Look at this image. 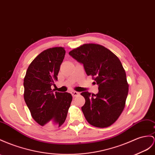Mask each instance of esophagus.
I'll return each mask as SVG.
<instances>
[{"mask_svg":"<svg viewBox=\"0 0 155 155\" xmlns=\"http://www.w3.org/2000/svg\"><path fill=\"white\" fill-rule=\"evenodd\" d=\"M71 94H72V96H73V97H76V96H77L79 94V93H78V92H76V91H71Z\"/></svg>","mask_w":155,"mask_h":155,"instance_id":"esophagus-1","label":"esophagus"}]
</instances>
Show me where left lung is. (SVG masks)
Returning a JSON list of instances; mask_svg holds the SVG:
<instances>
[{"label": "left lung", "mask_w": 155, "mask_h": 155, "mask_svg": "<svg viewBox=\"0 0 155 155\" xmlns=\"http://www.w3.org/2000/svg\"><path fill=\"white\" fill-rule=\"evenodd\" d=\"M69 54L82 63L87 75H91L99 86L96 94H81L85 99L81 109L86 120L97 128L112 125L124 110L128 93L126 72L120 59L96 44H85Z\"/></svg>", "instance_id": "obj_1"}]
</instances>
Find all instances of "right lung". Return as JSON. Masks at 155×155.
Wrapping results in <instances>:
<instances>
[{
  "instance_id": "obj_1",
  "label": "right lung",
  "mask_w": 155,
  "mask_h": 155,
  "mask_svg": "<svg viewBox=\"0 0 155 155\" xmlns=\"http://www.w3.org/2000/svg\"><path fill=\"white\" fill-rule=\"evenodd\" d=\"M65 55L64 48L44 50L31 63L23 81L24 100L38 124L61 126L64 123L72 96L51 90Z\"/></svg>"
}]
</instances>
